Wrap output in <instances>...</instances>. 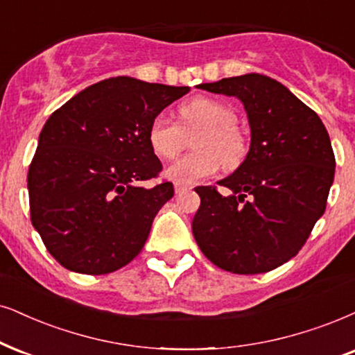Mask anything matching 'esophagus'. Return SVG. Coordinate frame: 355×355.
<instances>
[{
  "label": "esophagus",
  "instance_id": "34e87169",
  "mask_svg": "<svg viewBox=\"0 0 355 355\" xmlns=\"http://www.w3.org/2000/svg\"><path fill=\"white\" fill-rule=\"evenodd\" d=\"M185 190H188V187L178 185V183H175V193H177V195H180V193H183Z\"/></svg>",
  "mask_w": 355,
  "mask_h": 355
}]
</instances>
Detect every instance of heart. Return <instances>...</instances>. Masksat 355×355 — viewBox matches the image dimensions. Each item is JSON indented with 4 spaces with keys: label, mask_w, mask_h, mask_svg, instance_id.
<instances>
[{
    "label": "heart",
    "mask_w": 355,
    "mask_h": 355,
    "mask_svg": "<svg viewBox=\"0 0 355 355\" xmlns=\"http://www.w3.org/2000/svg\"><path fill=\"white\" fill-rule=\"evenodd\" d=\"M180 124L159 114L152 119L147 141L154 154L172 160L185 147L187 136H193L195 152L183 155L165 170V177L178 185H193L219 170H234L249 154L245 132L236 124L230 106L208 96H196L178 107Z\"/></svg>",
    "instance_id": "b5f03b06"
}]
</instances>
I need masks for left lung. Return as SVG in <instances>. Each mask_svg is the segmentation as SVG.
<instances>
[{"instance_id": "8db88e82", "label": "left lung", "mask_w": 355, "mask_h": 355, "mask_svg": "<svg viewBox=\"0 0 355 355\" xmlns=\"http://www.w3.org/2000/svg\"><path fill=\"white\" fill-rule=\"evenodd\" d=\"M206 92L239 98L250 125V149L234 173L196 187L201 205L193 218L196 244L214 266L254 275L298 254L326 209L336 159L324 124L288 88L248 73L201 83Z\"/></svg>"}]
</instances>
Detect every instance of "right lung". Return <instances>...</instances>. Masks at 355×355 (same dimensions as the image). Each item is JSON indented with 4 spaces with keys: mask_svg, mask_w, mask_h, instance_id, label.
<instances>
[{
    "mask_svg": "<svg viewBox=\"0 0 355 355\" xmlns=\"http://www.w3.org/2000/svg\"><path fill=\"white\" fill-rule=\"evenodd\" d=\"M188 87L116 77L53 111L29 165L31 221L62 267L105 275L144 248L152 221L173 196L147 131Z\"/></svg>",
    "mask_w": 355,
    "mask_h": 355,
    "instance_id": "right-lung-1",
    "label": "right lung"
}]
</instances>
